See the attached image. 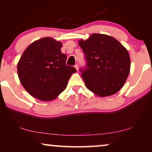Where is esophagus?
I'll return each instance as SVG.
<instances>
[{
  "instance_id": "obj_1",
  "label": "esophagus",
  "mask_w": 152,
  "mask_h": 152,
  "mask_svg": "<svg viewBox=\"0 0 152 152\" xmlns=\"http://www.w3.org/2000/svg\"><path fill=\"white\" fill-rule=\"evenodd\" d=\"M75 69L77 70V71L79 70V66H78V64H75Z\"/></svg>"
}]
</instances>
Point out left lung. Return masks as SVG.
I'll return each instance as SVG.
<instances>
[{
    "label": "left lung",
    "mask_w": 152,
    "mask_h": 152,
    "mask_svg": "<svg viewBox=\"0 0 152 152\" xmlns=\"http://www.w3.org/2000/svg\"><path fill=\"white\" fill-rule=\"evenodd\" d=\"M78 44L86 55L82 71L86 88L99 97L115 94L123 87L130 72L129 54L117 39L107 34H91Z\"/></svg>",
    "instance_id": "8db88e82"
}]
</instances>
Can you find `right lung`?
Instances as JSON below:
<instances>
[{"instance_id": "1", "label": "right lung", "mask_w": 152, "mask_h": 152, "mask_svg": "<svg viewBox=\"0 0 152 152\" xmlns=\"http://www.w3.org/2000/svg\"><path fill=\"white\" fill-rule=\"evenodd\" d=\"M62 43L43 37L28 45L17 64L22 86L41 101H51L65 90L75 68L66 64L67 57L61 51Z\"/></svg>"}]
</instances>
